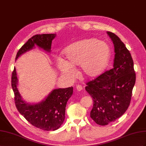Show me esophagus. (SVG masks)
Listing matches in <instances>:
<instances>
[{
	"mask_svg": "<svg viewBox=\"0 0 146 146\" xmlns=\"http://www.w3.org/2000/svg\"><path fill=\"white\" fill-rule=\"evenodd\" d=\"M76 89H77L78 91H81V90H82L83 87H82V86L81 85L78 84V85H76Z\"/></svg>",
	"mask_w": 146,
	"mask_h": 146,
	"instance_id": "34e87169",
	"label": "esophagus"
}]
</instances>
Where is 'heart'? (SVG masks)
I'll return each mask as SVG.
<instances>
[{
  "label": "heart",
  "mask_w": 146,
  "mask_h": 146,
  "mask_svg": "<svg viewBox=\"0 0 146 146\" xmlns=\"http://www.w3.org/2000/svg\"><path fill=\"white\" fill-rule=\"evenodd\" d=\"M65 60L59 59L62 73L71 75L74 66H80L81 73L87 78H95L103 73L109 62L110 49L105 42L97 39H85L73 43L64 51Z\"/></svg>",
  "instance_id": "b5f03b06"
}]
</instances>
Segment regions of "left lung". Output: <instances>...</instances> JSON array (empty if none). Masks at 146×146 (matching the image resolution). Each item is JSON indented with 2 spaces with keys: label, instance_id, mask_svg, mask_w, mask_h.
<instances>
[{
  "label": "left lung",
  "instance_id": "obj_1",
  "mask_svg": "<svg viewBox=\"0 0 146 146\" xmlns=\"http://www.w3.org/2000/svg\"><path fill=\"white\" fill-rule=\"evenodd\" d=\"M108 34L114 46L113 68L87 82L85 87L94 101L90 117L100 125L115 121L125 112L136 81L131 54L117 35Z\"/></svg>",
  "mask_w": 146,
  "mask_h": 146
}]
</instances>
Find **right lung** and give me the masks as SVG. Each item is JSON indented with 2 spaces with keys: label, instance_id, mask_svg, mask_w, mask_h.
Here are the masks:
<instances>
[{
  "label": "right lung",
  "instance_id": "1",
  "mask_svg": "<svg viewBox=\"0 0 146 146\" xmlns=\"http://www.w3.org/2000/svg\"><path fill=\"white\" fill-rule=\"evenodd\" d=\"M55 34H39L33 36L17 52L18 57L33 48L35 44L50 51ZM18 78L16 68L11 74V87L15 94V103L19 113L33 126L44 131L56 130L59 128L65 117V108L68 99L73 94V87L54 89L41 103L29 105L23 101L17 89Z\"/></svg>",
  "mask_w": 146,
  "mask_h": 146
}]
</instances>
